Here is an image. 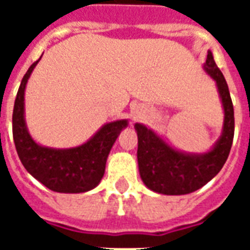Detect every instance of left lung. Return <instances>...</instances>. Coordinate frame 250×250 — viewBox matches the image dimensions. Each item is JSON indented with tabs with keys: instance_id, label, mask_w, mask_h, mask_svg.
<instances>
[{
	"instance_id": "obj_1",
	"label": "left lung",
	"mask_w": 250,
	"mask_h": 250,
	"mask_svg": "<svg viewBox=\"0 0 250 250\" xmlns=\"http://www.w3.org/2000/svg\"><path fill=\"white\" fill-rule=\"evenodd\" d=\"M206 72L217 83L225 123L221 139L204 154H187L171 148L152 129L135 125L137 131V162L143 182L149 189L162 194H187L200 189L221 171L229 158L235 132L233 105L225 76L214 62L211 52L204 64Z\"/></svg>"
}]
</instances>
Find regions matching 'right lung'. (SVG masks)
Here are the masks:
<instances>
[{"instance_id": "obj_1", "label": "right lung", "mask_w": 250, "mask_h": 250, "mask_svg": "<svg viewBox=\"0 0 250 250\" xmlns=\"http://www.w3.org/2000/svg\"><path fill=\"white\" fill-rule=\"evenodd\" d=\"M40 61V60H39ZM33 62L21 79L13 111V137L24 168L46 188L60 193H82L93 189L105 174L110 149L127 121L107 123L85 144L70 149H52L33 141L24 122V89Z\"/></svg>"}]
</instances>
